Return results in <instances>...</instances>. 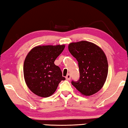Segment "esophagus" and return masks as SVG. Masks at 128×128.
<instances>
[{"mask_svg":"<svg viewBox=\"0 0 128 128\" xmlns=\"http://www.w3.org/2000/svg\"><path fill=\"white\" fill-rule=\"evenodd\" d=\"M66 80H70V79H71V75H70V74H68L67 76L66 77Z\"/></svg>","mask_w":128,"mask_h":128,"instance_id":"obj_1","label":"esophagus"}]
</instances>
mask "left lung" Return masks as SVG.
Returning <instances> with one entry per match:
<instances>
[{
  "label": "left lung",
  "mask_w": 128,
  "mask_h": 128,
  "mask_svg": "<svg viewBox=\"0 0 128 128\" xmlns=\"http://www.w3.org/2000/svg\"><path fill=\"white\" fill-rule=\"evenodd\" d=\"M68 50L78 61L80 78L72 84L84 96H91L102 88L108 73L107 58L103 50L90 42L68 45Z\"/></svg>",
  "instance_id": "8db88e82"
}]
</instances>
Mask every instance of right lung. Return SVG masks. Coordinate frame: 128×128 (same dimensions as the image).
<instances>
[{"label": "right lung", "instance_id": "right-lung-1", "mask_svg": "<svg viewBox=\"0 0 128 128\" xmlns=\"http://www.w3.org/2000/svg\"><path fill=\"white\" fill-rule=\"evenodd\" d=\"M64 45L37 46L30 50L24 64V78L30 91L47 98L52 94L61 81L65 80L54 61L62 52Z\"/></svg>", "mask_w": 128, "mask_h": 128}]
</instances>
